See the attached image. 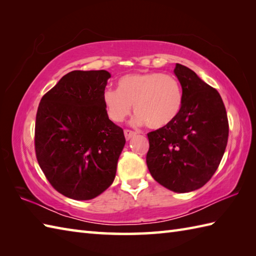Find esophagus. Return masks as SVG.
Returning <instances> with one entry per match:
<instances>
[{
	"mask_svg": "<svg viewBox=\"0 0 256 256\" xmlns=\"http://www.w3.org/2000/svg\"><path fill=\"white\" fill-rule=\"evenodd\" d=\"M124 135H125V138L130 140V138H132L133 136H135V135H136V133L131 131V130H124Z\"/></svg>",
	"mask_w": 256,
	"mask_h": 256,
	"instance_id": "esophagus-1",
	"label": "esophagus"
}]
</instances>
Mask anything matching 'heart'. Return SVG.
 <instances>
[{"label": "heart", "mask_w": 256, "mask_h": 256, "mask_svg": "<svg viewBox=\"0 0 256 256\" xmlns=\"http://www.w3.org/2000/svg\"><path fill=\"white\" fill-rule=\"evenodd\" d=\"M108 116L122 122L132 112L134 124L160 130L175 121L182 106V91L176 78L160 72L131 74L118 80V89L103 92Z\"/></svg>", "instance_id": "heart-1"}]
</instances>
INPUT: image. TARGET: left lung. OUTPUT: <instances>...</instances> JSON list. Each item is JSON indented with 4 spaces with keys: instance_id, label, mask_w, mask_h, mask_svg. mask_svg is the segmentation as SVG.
I'll list each match as a JSON object with an SVG mask.
<instances>
[{
    "instance_id": "obj_1",
    "label": "left lung",
    "mask_w": 256,
    "mask_h": 256,
    "mask_svg": "<svg viewBox=\"0 0 256 256\" xmlns=\"http://www.w3.org/2000/svg\"><path fill=\"white\" fill-rule=\"evenodd\" d=\"M182 89L175 121L148 134L146 164L152 177L175 192H189L210 180L228 143L229 123L219 92L186 66L174 69Z\"/></svg>"
}]
</instances>
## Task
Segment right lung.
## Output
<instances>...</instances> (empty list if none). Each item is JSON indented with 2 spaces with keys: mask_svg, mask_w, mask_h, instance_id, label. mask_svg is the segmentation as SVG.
I'll return each mask as SVG.
<instances>
[{
  "mask_svg": "<svg viewBox=\"0 0 256 256\" xmlns=\"http://www.w3.org/2000/svg\"><path fill=\"white\" fill-rule=\"evenodd\" d=\"M108 78L106 70H74L38 106V164L52 186L68 198L94 199L116 178L125 138L103 103Z\"/></svg>",
  "mask_w": 256,
  "mask_h": 256,
  "instance_id": "right-lung-1",
  "label": "right lung"
}]
</instances>
